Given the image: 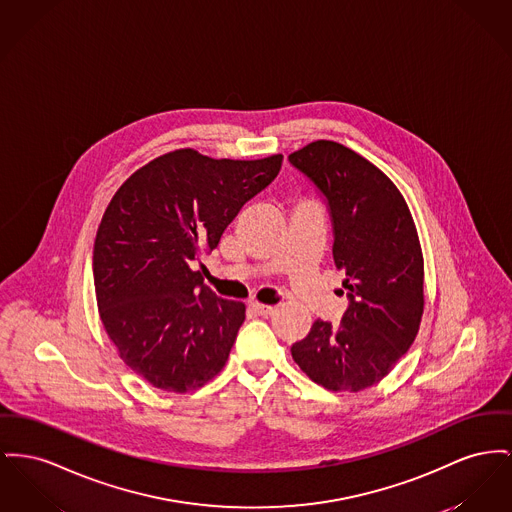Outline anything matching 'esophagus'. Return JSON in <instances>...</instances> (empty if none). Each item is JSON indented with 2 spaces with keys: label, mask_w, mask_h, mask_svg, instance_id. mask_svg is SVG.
<instances>
[{
  "label": "esophagus",
  "mask_w": 512,
  "mask_h": 512,
  "mask_svg": "<svg viewBox=\"0 0 512 512\" xmlns=\"http://www.w3.org/2000/svg\"><path fill=\"white\" fill-rule=\"evenodd\" d=\"M251 309L257 313V315H263V317H271L274 315V307L272 305H265V303H259V301H253L251 303Z\"/></svg>",
  "instance_id": "esophagus-1"
}]
</instances>
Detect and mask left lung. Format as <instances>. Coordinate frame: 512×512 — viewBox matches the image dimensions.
I'll use <instances>...</instances> for the list:
<instances>
[{"label":"left lung","instance_id":"left-lung-1","mask_svg":"<svg viewBox=\"0 0 512 512\" xmlns=\"http://www.w3.org/2000/svg\"><path fill=\"white\" fill-rule=\"evenodd\" d=\"M288 160L327 201L332 257L346 272L342 286L350 300L338 325L317 319L292 346V358L329 391H363L389 375L420 331L423 255L416 224L396 185L358 152L315 141Z\"/></svg>","mask_w":512,"mask_h":512}]
</instances>
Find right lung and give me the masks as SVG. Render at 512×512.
<instances>
[{
    "label": "right lung",
    "mask_w": 512,
    "mask_h": 512,
    "mask_svg": "<svg viewBox=\"0 0 512 512\" xmlns=\"http://www.w3.org/2000/svg\"><path fill=\"white\" fill-rule=\"evenodd\" d=\"M280 166L282 154L216 160L180 149L112 197L92 251L96 303L121 360L152 387L195 391L224 367L245 305L218 298L193 267Z\"/></svg>",
    "instance_id": "add662e5"
}]
</instances>
